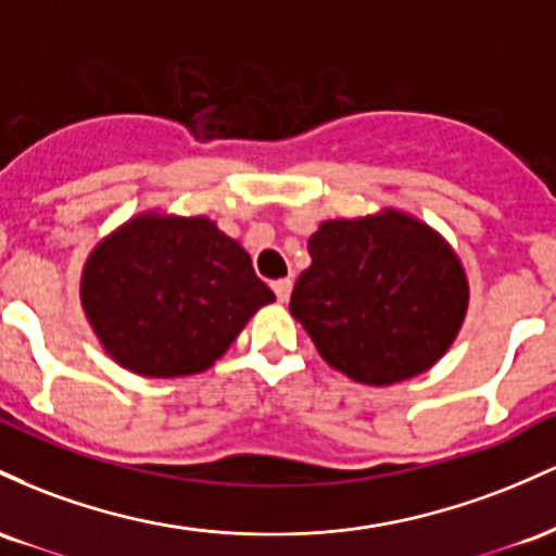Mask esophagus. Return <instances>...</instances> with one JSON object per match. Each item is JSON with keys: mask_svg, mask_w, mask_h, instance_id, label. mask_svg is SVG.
Masks as SVG:
<instances>
[{"mask_svg": "<svg viewBox=\"0 0 556 556\" xmlns=\"http://www.w3.org/2000/svg\"><path fill=\"white\" fill-rule=\"evenodd\" d=\"M291 289H294V280H291V278H280V280H276V283H273V291H276L278 302H289Z\"/></svg>", "mask_w": 556, "mask_h": 556, "instance_id": "obj_1", "label": "esophagus"}]
</instances>
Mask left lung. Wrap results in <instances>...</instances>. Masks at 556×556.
Segmentation results:
<instances>
[{"instance_id": "obj_1", "label": "left lung", "mask_w": 556, "mask_h": 556, "mask_svg": "<svg viewBox=\"0 0 556 556\" xmlns=\"http://www.w3.org/2000/svg\"><path fill=\"white\" fill-rule=\"evenodd\" d=\"M312 265L291 291V315L336 370L367 386L426 372L457 339L467 278L426 223L386 210L328 220L309 236Z\"/></svg>"}]
</instances>
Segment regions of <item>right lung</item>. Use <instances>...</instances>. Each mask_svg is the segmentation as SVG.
I'll return each mask as SVG.
<instances>
[{"instance_id": "1", "label": "right lung", "mask_w": 556, "mask_h": 556, "mask_svg": "<svg viewBox=\"0 0 556 556\" xmlns=\"http://www.w3.org/2000/svg\"><path fill=\"white\" fill-rule=\"evenodd\" d=\"M80 302L117 365L178 378L207 370L276 294L207 217L139 215L93 249Z\"/></svg>"}]
</instances>
